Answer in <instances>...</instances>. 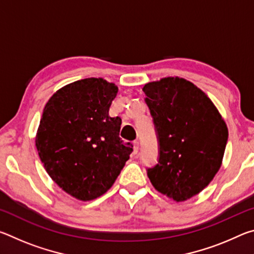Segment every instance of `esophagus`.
<instances>
[{"instance_id": "34e87169", "label": "esophagus", "mask_w": 254, "mask_h": 254, "mask_svg": "<svg viewBox=\"0 0 254 254\" xmlns=\"http://www.w3.org/2000/svg\"><path fill=\"white\" fill-rule=\"evenodd\" d=\"M137 151H139V142L134 141V142H133V152L136 153Z\"/></svg>"}]
</instances>
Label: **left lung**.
I'll list each match as a JSON object with an SVG mask.
<instances>
[{
  "label": "left lung",
  "mask_w": 254,
  "mask_h": 254,
  "mask_svg": "<svg viewBox=\"0 0 254 254\" xmlns=\"http://www.w3.org/2000/svg\"><path fill=\"white\" fill-rule=\"evenodd\" d=\"M159 137V161L148 169L152 186L175 201L199 194L220 170L226 123L210 98L191 81L165 77L143 86Z\"/></svg>",
  "instance_id": "left-lung-1"
}]
</instances>
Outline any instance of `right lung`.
<instances>
[{
	"label": "right lung",
	"mask_w": 254,
	"mask_h": 254,
	"mask_svg": "<svg viewBox=\"0 0 254 254\" xmlns=\"http://www.w3.org/2000/svg\"><path fill=\"white\" fill-rule=\"evenodd\" d=\"M118 86L85 78L59 88L42 112L36 135L40 160L67 194L87 201L113 186L133 151L119 136L121 118L109 110Z\"/></svg>",
	"instance_id": "add662e5"
}]
</instances>
